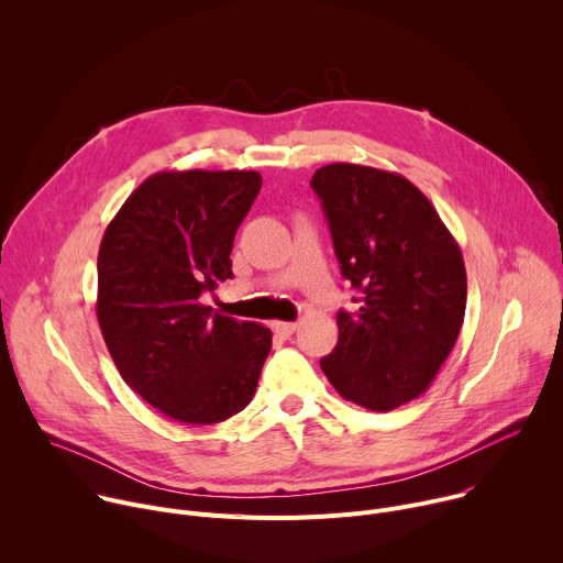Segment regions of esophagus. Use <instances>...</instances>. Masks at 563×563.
Instances as JSON below:
<instances>
[{"label": "esophagus", "instance_id": "1", "mask_svg": "<svg viewBox=\"0 0 563 563\" xmlns=\"http://www.w3.org/2000/svg\"><path fill=\"white\" fill-rule=\"evenodd\" d=\"M272 330H274L280 339H289V336L298 330V325H296V323H283V320H276V323H272Z\"/></svg>", "mask_w": 563, "mask_h": 563}]
</instances>
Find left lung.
Masks as SVG:
<instances>
[{"instance_id": "8db88e82", "label": "left lung", "mask_w": 563, "mask_h": 563, "mask_svg": "<svg viewBox=\"0 0 563 563\" xmlns=\"http://www.w3.org/2000/svg\"><path fill=\"white\" fill-rule=\"evenodd\" d=\"M311 189L325 211L341 274L361 294L336 313L339 343L320 358L352 404L389 412L423 394L465 313V265L430 200L404 176L336 163Z\"/></svg>"}]
</instances>
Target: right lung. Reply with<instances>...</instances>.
<instances>
[{"label": "right lung", "instance_id": "obj_1", "mask_svg": "<svg viewBox=\"0 0 563 563\" xmlns=\"http://www.w3.org/2000/svg\"><path fill=\"white\" fill-rule=\"evenodd\" d=\"M258 172H163L104 231L98 323L124 383L165 417L211 426L250 406L272 332L200 302L233 276V238Z\"/></svg>", "mask_w": 563, "mask_h": 563}]
</instances>
